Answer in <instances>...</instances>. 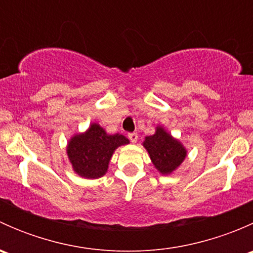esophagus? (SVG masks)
Instances as JSON below:
<instances>
[{"label": "esophagus", "mask_w": 253, "mask_h": 253, "mask_svg": "<svg viewBox=\"0 0 253 253\" xmlns=\"http://www.w3.org/2000/svg\"><path fill=\"white\" fill-rule=\"evenodd\" d=\"M128 139L132 143H136L137 139H138V134L136 132H131V133H128Z\"/></svg>", "instance_id": "esophagus-1"}]
</instances>
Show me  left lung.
Wrapping results in <instances>:
<instances>
[{"mask_svg": "<svg viewBox=\"0 0 253 253\" xmlns=\"http://www.w3.org/2000/svg\"><path fill=\"white\" fill-rule=\"evenodd\" d=\"M154 167L162 174L172 172L186 158V149L162 127H157L155 134L145 137L143 143Z\"/></svg>", "mask_w": 253, "mask_h": 253, "instance_id": "left-lung-1", "label": "left lung"}]
</instances>
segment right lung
Here are the masks:
<instances>
[{
	"label": "right lung",
	"instance_id": "right-lung-1",
	"mask_svg": "<svg viewBox=\"0 0 253 253\" xmlns=\"http://www.w3.org/2000/svg\"><path fill=\"white\" fill-rule=\"evenodd\" d=\"M129 141L122 134H106L93 124L84 134H77L68 143L67 154L73 170L86 178H98L106 172L112 153Z\"/></svg>",
	"mask_w": 253,
	"mask_h": 253
}]
</instances>
